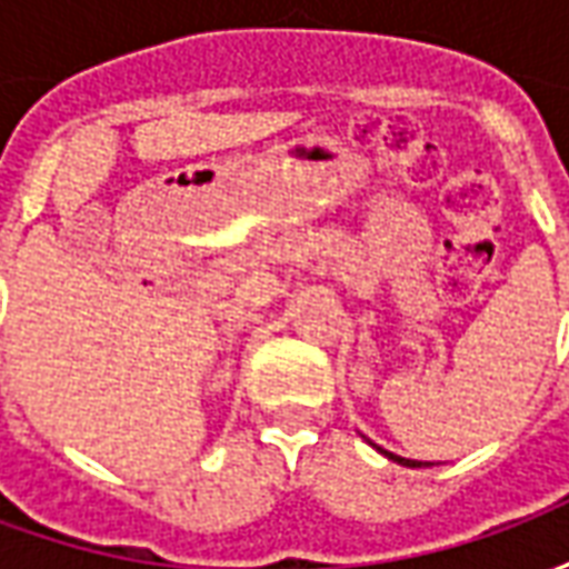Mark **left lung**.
Instances as JSON below:
<instances>
[{"label": "left lung", "mask_w": 569, "mask_h": 569, "mask_svg": "<svg viewBox=\"0 0 569 569\" xmlns=\"http://www.w3.org/2000/svg\"><path fill=\"white\" fill-rule=\"evenodd\" d=\"M375 448H378V445H375ZM378 451H381L387 460H393V463H399V466H411V469H420V466H432V463H423V460H408V457H399V453H393V451H383V448H378Z\"/></svg>", "instance_id": "8db88e82"}]
</instances>
